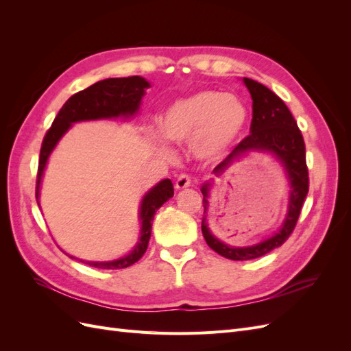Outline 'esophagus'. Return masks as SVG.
<instances>
[{"label": "esophagus", "mask_w": 351, "mask_h": 351, "mask_svg": "<svg viewBox=\"0 0 351 351\" xmlns=\"http://www.w3.org/2000/svg\"><path fill=\"white\" fill-rule=\"evenodd\" d=\"M189 186H190V177L186 176V174L180 176V177L176 180V189H177V190H183V189H186V187H189Z\"/></svg>", "instance_id": "1"}]
</instances>
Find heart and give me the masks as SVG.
<instances>
[{"mask_svg":"<svg viewBox=\"0 0 351 351\" xmlns=\"http://www.w3.org/2000/svg\"><path fill=\"white\" fill-rule=\"evenodd\" d=\"M249 120L244 101L234 93L199 90L176 99L162 111L159 129L167 141L192 143V152L202 161H217L241 136ZM162 136L154 132L151 141L165 156L171 155Z\"/></svg>","mask_w":351,"mask_h":351,"instance_id":"b5f03b06","label":"heart"}]
</instances>
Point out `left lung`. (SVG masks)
<instances>
[{"instance_id": "1", "label": "left lung", "mask_w": 351, "mask_h": 351, "mask_svg": "<svg viewBox=\"0 0 351 351\" xmlns=\"http://www.w3.org/2000/svg\"><path fill=\"white\" fill-rule=\"evenodd\" d=\"M252 97L253 119L250 124V134L232 149V152L214 168V176L221 177L227 169L239 161L240 158L252 152L271 154L280 161L284 168V174L289 182V206L280 230L271 237L265 239L252 246H230L219 240L210 231L206 217L209 206L210 189L214 187V180H209L202 186L204 195V219H202V234H204L208 246L215 250L221 256L231 261H249L263 256L271 250L280 247L290 237L295 222L299 219L303 202L309 192V177L306 167V149L303 136L297 127L294 117L287 105L271 89L262 83L243 77Z\"/></svg>"}]
</instances>
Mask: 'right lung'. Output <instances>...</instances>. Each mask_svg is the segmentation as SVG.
Here are the masks:
<instances>
[{
    "instance_id": "obj_1",
    "label": "right lung",
    "mask_w": 351,
    "mask_h": 351,
    "mask_svg": "<svg viewBox=\"0 0 351 351\" xmlns=\"http://www.w3.org/2000/svg\"><path fill=\"white\" fill-rule=\"evenodd\" d=\"M151 88V83L141 76L130 77H114L99 80L88 89L74 93L69 101L62 105V108L57 114L51 129L44 137L39 155V167H38V178H36V200L39 205V192L42 177H44L45 167L48 164L49 155L56 149V146L61 141L74 123L80 121H93V120H112L123 117L130 119L139 111L142 98L145 97L146 89ZM174 196L173 183L169 178L161 180L155 184L149 192H146L141 202L139 208V221H141V236L136 241L134 247L124 254V256L107 261V262H93V261H82L80 262L89 265V267L101 268V269H123L139 261L151 239V230L155 212L161 208L165 202ZM70 256V254H69ZM71 259H77L70 256Z\"/></svg>"
}]
</instances>
